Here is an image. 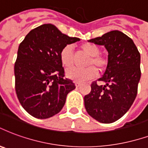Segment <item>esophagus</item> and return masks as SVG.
<instances>
[{"label": "esophagus", "instance_id": "obj_1", "mask_svg": "<svg viewBox=\"0 0 148 148\" xmlns=\"http://www.w3.org/2000/svg\"><path fill=\"white\" fill-rule=\"evenodd\" d=\"M75 85H76V87H79V86H81V83L76 82L75 83Z\"/></svg>", "mask_w": 148, "mask_h": 148}]
</instances>
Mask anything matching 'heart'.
Masks as SVG:
<instances>
[{
  "label": "heart",
  "mask_w": 148,
  "mask_h": 148,
  "mask_svg": "<svg viewBox=\"0 0 148 148\" xmlns=\"http://www.w3.org/2000/svg\"><path fill=\"white\" fill-rule=\"evenodd\" d=\"M81 49L83 52L90 56V59L86 63L88 67L85 69L74 67L66 71L67 77L77 82H82L96 77L97 75V71L95 67L100 72H103L107 69L108 65V59L99 55L100 53V49L97 45L92 43H87L82 45ZM60 60L66 67H71L74 64V56L71 45H67L62 49L60 52Z\"/></svg>",
  "instance_id": "obj_1"
}]
</instances>
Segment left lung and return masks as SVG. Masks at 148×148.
I'll return each mask as SVG.
<instances>
[{"label":"left lung","instance_id":"1","mask_svg":"<svg viewBox=\"0 0 148 148\" xmlns=\"http://www.w3.org/2000/svg\"><path fill=\"white\" fill-rule=\"evenodd\" d=\"M104 45L108 52V65L98 79L105 85L91 84V92L84 97L89 115L101 123H112L129 110L137 95L140 79V54L130 37L112 30L88 40Z\"/></svg>","mask_w":148,"mask_h":148}]
</instances>
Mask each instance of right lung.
Instances as JSON below:
<instances>
[{"instance_id": "obj_1", "label": "right lung", "mask_w": 148, "mask_h": 148, "mask_svg": "<svg viewBox=\"0 0 148 148\" xmlns=\"http://www.w3.org/2000/svg\"><path fill=\"white\" fill-rule=\"evenodd\" d=\"M80 40L61 33L52 24L29 31L18 46L15 63V88L18 101L34 118H51L62 110L66 98L75 88L65 77L60 52Z\"/></svg>"}]
</instances>
